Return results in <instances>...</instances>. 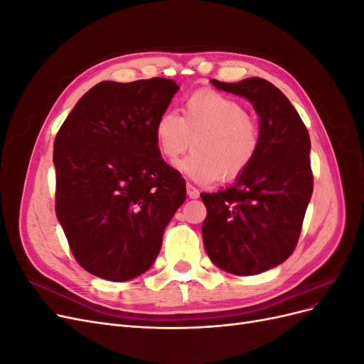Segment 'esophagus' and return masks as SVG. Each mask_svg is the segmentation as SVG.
Listing matches in <instances>:
<instances>
[{
	"label": "esophagus",
	"mask_w": 364,
	"mask_h": 364,
	"mask_svg": "<svg viewBox=\"0 0 364 364\" xmlns=\"http://www.w3.org/2000/svg\"><path fill=\"white\" fill-rule=\"evenodd\" d=\"M186 193H188V197H190V199H197V197L200 196L199 190H197L196 186H194V185H191V183H186Z\"/></svg>",
	"instance_id": "obj_1"
}]
</instances>
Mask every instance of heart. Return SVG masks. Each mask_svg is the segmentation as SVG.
Returning <instances> with one entry per match:
<instances>
[{"mask_svg": "<svg viewBox=\"0 0 364 364\" xmlns=\"http://www.w3.org/2000/svg\"><path fill=\"white\" fill-rule=\"evenodd\" d=\"M159 155L176 164L194 149L182 168L202 183L232 181L255 161L261 146V129L243 103L214 90H200L186 98L182 117L164 111L155 123Z\"/></svg>", "mask_w": 364, "mask_h": 364, "instance_id": "b5f03b06", "label": "heart"}]
</instances>
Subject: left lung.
<instances>
[{"label":"left lung","instance_id":"obj_1","mask_svg":"<svg viewBox=\"0 0 364 364\" xmlns=\"http://www.w3.org/2000/svg\"><path fill=\"white\" fill-rule=\"evenodd\" d=\"M211 82L246 97L259 115L255 161L232 186L200 194L208 257L220 269L250 277L278 266L296 249L313 194L310 135L289 98L270 82Z\"/></svg>","mask_w":364,"mask_h":364}]
</instances>
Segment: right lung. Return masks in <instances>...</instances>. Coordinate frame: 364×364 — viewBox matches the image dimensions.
<instances>
[{"label": "right lung", "instance_id": "obj_1", "mask_svg": "<svg viewBox=\"0 0 364 364\" xmlns=\"http://www.w3.org/2000/svg\"><path fill=\"white\" fill-rule=\"evenodd\" d=\"M176 91L162 77L100 82L54 139L56 215L75 261L98 278L121 282L150 269L185 202V182L155 141Z\"/></svg>", "mask_w": 364, "mask_h": 364}]
</instances>
